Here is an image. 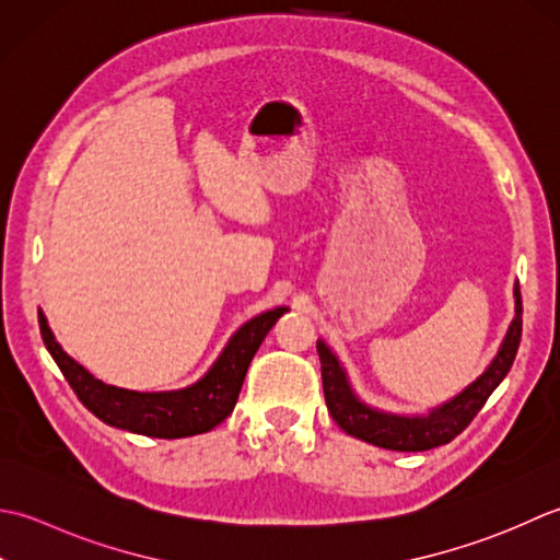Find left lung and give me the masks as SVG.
Listing matches in <instances>:
<instances>
[{
    "mask_svg": "<svg viewBox=\"0 0 560 560\" xmlns=\"http://www.w3.org/2000/svg\"><path fill=\"white\" fill-rule=\"evenodd\" d=\"M522 338V296L520 288H515V318H512L508 336L500 346L495 360L488 364V370L478 380L466 386V389L454 396L452 401L442 404L432 410L430 416H392L382 413L364 406L360 398L352 394L346 380V372L340 368L334 352H330L324 340H318V360H322V380L328 413L334 416L336 423L343 428L348 435L360 438L376 447L396 450V452H425L435 450L440 444L452 442L466 425L476 418L478 410L483 408L488 396L495 392V386L505 380L512 362H515L517 348Z\"/></svg>",
    "mask_w": 560,
    "mask_h": 560,
    "instance_id": "1",
    "label": "left lung"
}]
</instances>
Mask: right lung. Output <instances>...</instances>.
I'll use <instances>...</instances> for the list:
<instances>
[{
  "label": "right lung",
  "instance_id": "1",
  "mask_svg": "<svg viewBox=\"0 0 560 560\" xmlns=\"http://www.w3.org/2000/svg\"><path fill=\"white\" fill-rule=\"evenodd\" d=\"M284 312H288L284 306H278V310L250 318L248 324L238 328L220 360L212 364V370L200 382L178 392L156 394L118 389V386L96 380L60 348L43 312H38V324L43 343L57 362V368L70 382L79 401L98 420L113 428L137 432V435L178 440L208 432L232 413L250 360H254L272 324Z\"/></svg>",
  "mask_w": 560,
  "mask_h": 560
}]
</instances>
